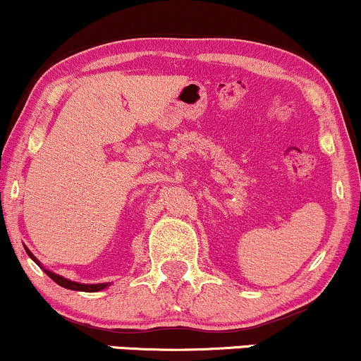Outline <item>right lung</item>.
<instances>
[{
	"mask_svg": "<svg viewBox=\"0 0 361 361\" xmlns=\"http://www.w3.org/2000/svg\"><path fill=\"white\" fill-rule=\"evenodd\" d=\"M27 250V248H25ZM27 253H28V257H32V260L33 262H37L38 264V260L35 257L32 255V253L28 252L27 250ZM40 265V264H38ZM42 267V265H40ZM42 269H44V267H42ZM44 272L49 275L50 279H52V281L55 282V283H59V286H62V287H66V289H71V290H80V292H97V290H103L104 287H108V283H78V282H72V281H67V279H63V277H61V275H57V274H54V272H50V270H45L44 269Z\"/></svg>",
	"mask_w": 361,
	"mask_h": 361,
	"instance_id": "obj_1",
	"label": "right lung"
}]
</instances>
